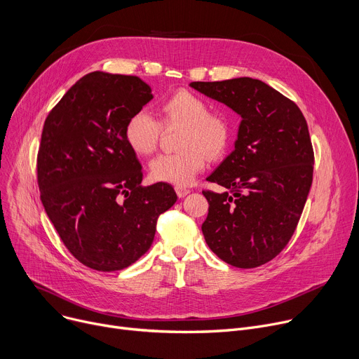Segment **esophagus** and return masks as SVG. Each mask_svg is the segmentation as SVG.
<instances>
[{
    "mask_svg": "<svg viewBox=\"0 0 359 359\" xmlns=\"http://www.w3.org/2000/svg\"><path fill=\"white\" fill-rule=\"evenodd\" d=\"M175 191H177V196H178L180 198H182V197H185L187 194H189V189L185 188V187H181V185H177V187H175Z\"/></svg>",
    "mask_w": 359,
    "mask_h": 359,
    "instance_id": "1",
    "label": "esophagus"
}]
</instances>
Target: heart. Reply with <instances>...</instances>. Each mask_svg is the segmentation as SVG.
<instances>
[{"label":"heart","mask_w":359,"mask_h":359,"mask_svg":"<svg viewBox=\"0 0 359 359\" xmlns=\"http://www.w3.org/2000/svg\"><path fill=\"white\" fill-rule=\"evenodd\" d=\"M181 126L178 152L162 154L151 162L156 181L189 185L204 170L207 156L217 159L230 144L231 126L224 114L210 112L208 103L188 90H177L158 104V121L145 110L132 114L123 128L125 141L140 156H149L158 147L162 128Z\"/></svg>","instance_id":"b5f03b06"}]
</instances>
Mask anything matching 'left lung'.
Instances as JSON below:
<instances>
[{
    "mask_svg": "<svg viewBox=\"0 0 359 359\" xmlns=\"http://www.w3.org/2000/svg\"><path fill=\"white\" fill-rule=\"evenodd\" d=\"M196 90L241 116L234 151L207 178L224 192L204 189L203 234L223 262L259 267L292 238L313 180V148L297 104L262 80L192 81Z\"/></svg>",
    "mask_w": 359,
    "mask_h": 359,
    "instance_id": "1",
    "label": "left lung"
}]
</instances>
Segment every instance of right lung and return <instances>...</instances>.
<instances>
[{
  "label": "right lung",
  "mask_w": 359,
  "mask_h": 359,
  "mask_svg": "<svg viewBox=\"0 0 359 359\" xmlns=\"http://www.w3.org/2000/svg\"><path fill=\"white\" fill-rule=\"evenodd\" d=\"M151 99L140 77L93 72L46 118L40 198L66 249L93 270H122L145 255L158 217L177 201L168 182L141 185V162L123 136L128 118Z\"/></svg>",
  "instance_id": "obj_1"
}]
</instances>
